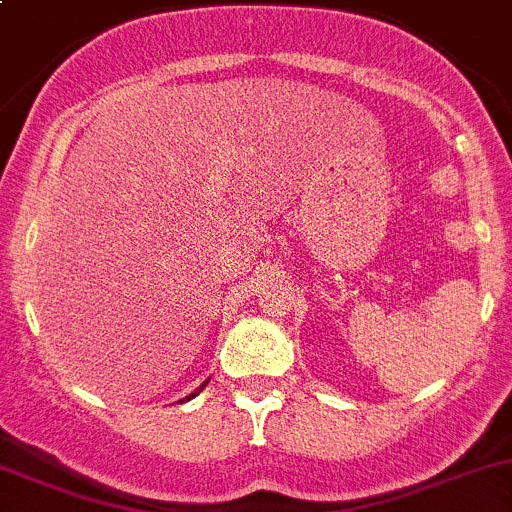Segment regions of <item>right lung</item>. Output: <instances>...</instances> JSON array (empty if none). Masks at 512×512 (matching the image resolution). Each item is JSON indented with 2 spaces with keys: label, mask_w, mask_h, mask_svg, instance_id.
<instances>
[{
  "label": "right lung",
  "mask_w": 512,
  "mask_h": 512,
  "mask_svg": "<svg viewBox=\"0 0 512 512\" xmlns=\"http://www.w3.org/2000/svg\"><path fill=\"white\" fill-rule=\"evenodd\" d=\"M204 386H206V381H204V384H201V386H199V389H196L194 393H189V396H187V401H189V398H194V396H196V393H201V389H204ZM182 401H184V398H182Z\"/></svg>",
  "instance_id": "right-lung-1"
}]
</instances>
